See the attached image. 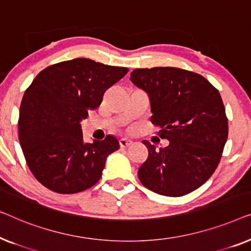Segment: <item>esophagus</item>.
Listing matches in <instances>:
<instances>
[{
	"instance_id": "34e87169",
	"label": "esophagus",
	"mask_w": 251,
	"mask_h": 251,
	"mask_svg": "<svg viewBox=\"0 0 251 251\" xmlns=\"http://www.w3.org/2000/svg\"><path fill=\"white\" fill-rule=\"evenodd\" d=\"M133 142L130 140H127V139H121L119 140V144H121L122 148H127L129 147L130 144H132Z\"/></svg>"
}]
</instances>
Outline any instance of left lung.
Returning <instances> with one entry per match:
<instances>
[{
  "label": "left lung",
  "mask_w": 251,
  "mask_h": 251,
  "mask_svg": "<svg viewBox=\"0 0 251 251\" xmlns=\"http://www.w3.org/2000/svg\"><path fill=\"white\" fill-rule=\"evenodd\" d=\"M130 80L149 95L151 123L169 141L159 150L142 141L149 156L137 172L141 183L167 197L195 191L214 174L227 140L220 92L199 74L174 67L134 69Z\"/></svg>",
  "instance_id": "left-lung-1"
}]
</instances>
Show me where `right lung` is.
Masks as SVG:
<instances>
[{
  "instance_id": "add662e5",
  "label": "right lung",
  "mask_w": 251,
  "mask_h": 251,
  "mask_svg": "<svg viewBox=\"0 0 251 251\" xmlns=\"http://www.w3.org/2000/svg\"><path fill=\"white\" fill-rule=\"evenodd\" d=\"M127 72L125 67L77 58L49 66L35 77L20 104L18 136L38 182L70 195L100 179L107 157L119 149L118 140L107 135L85 143L80 122Z\"/></svg>"
}]
</instances>
